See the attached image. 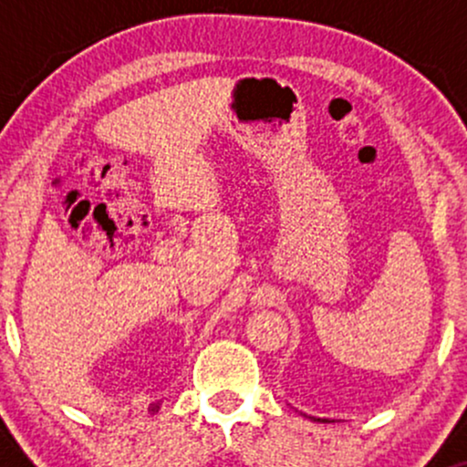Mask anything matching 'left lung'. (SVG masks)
<instances>
[{
	"instance_id": "left-lung-1",
	"label": "left lung",
	"mask_w": 467,
	"mask_h": 467,
	"mask_svg": "<svg viewBox=\"0 0 467 467\" xmlns=\"http://www.w3.org/2000/svg\"><path fill=\"white\" fill-rule=\"evenodd\" d=\"M309 420H314V421H320V423H334V421H337V420H327V417H312V415H307Z\"/></svg>"
}]
</instances>
